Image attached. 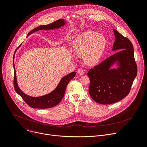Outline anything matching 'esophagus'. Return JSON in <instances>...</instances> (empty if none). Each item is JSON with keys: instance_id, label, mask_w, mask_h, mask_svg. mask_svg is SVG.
<instances>
[{"instance_id": "1", "label": "esophagus", "mask_w": 147, "mask_h": 147, "mask_svg": "<svg viewBox=\"0 0 147 147\" xmlns=\"http://www.w3.org/2000/svg\"><path fill=\"white\" fill-rule=\"evenodd\" d=\"M77 73H78V74L79 75H83L84 74V70L82 69H80L78 70Z\"/></svg>"}]
</instances>
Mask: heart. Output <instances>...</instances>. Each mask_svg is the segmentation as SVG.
Here are the masks:
<instances>
[{"label": "heart", "mask_w": 147, "mask_h": 147, "mask_svg": "<svg viewBox=\"0 0 147 147\" xmlns=\"http://www.w3.org/2000/svg\"><path fill=\"white\" fill-rule=\"evenodd\" d=\"M107 41L104 36L93 31H86L78 36L71 43L73 51L79 57H83L88 65L97 64L106 50Z\"/></svg>", "instance_id": "1"}]
</instances>
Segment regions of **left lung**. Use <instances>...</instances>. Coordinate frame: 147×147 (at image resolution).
Instances as JSON below:
<instances>
[{"instance_id": "1", "label": "left lung", "mask_w": 147, "mask_h": 147, "mask_svg": "<svg viewBox=\"0 0 147 147\" xmlns=\"http://www.w3.org/2000/svg\"><path fill=\"white\" fill-rule=\"evenodd\" d=\"M113 31L115 40L112 50L117 52L87 73L89 94L94 101L102 105L114 103L126 97L137 74L131 41L117 30ZM114 64L117 68H111Z\"/></svg>"}]
</instances>
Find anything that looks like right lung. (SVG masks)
Instances as JSON below:
<instances>
[{"label":"right lung","mask_w":147,"mask_h":147,"mask_svg":"<svg viewBox=\"0 0 147 147\" xmlns=\"http://www.w3.org/2000/svg\"><path fill=\"white\" fill-rule=\"evenodd\" d=\"M66 22L63 20L61 19L57 21L54 22L52 24H48L47 25H41L37 28H35L33 30H32L27 35V37L30 34L33 33L34 32L40 30H54L55 29H59L66 25ZM22 44L17 48L15 51L16 53L17 50L19 47H21ZM13 67L14 71V86L16 92L22 97V99L31 107L33 109H49L53 107H54L58 105L61 101L62 100L64 96L65 90L66 89V86L70 81L75 77L76 74V71H73L69 74L62 77L59 81V84L57 86V87L50 93L44 94L43 96L33 97L29 96L25 93H24L21 89L18 86L17 80V76L14 63L13 61Z\"/></svg>","instance_id":"right-lung-1"}]
</instances>
